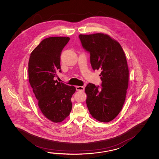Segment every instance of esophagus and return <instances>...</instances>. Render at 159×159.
Masks as SVG:
<instances>
[{"label":"esophagus","instance_id":"1","mask_svg":"<svg viewBox=\"0 0 159 159\" xmlns=\"http://www.w3.org/2000/svg\"><path fill=\"white\" fill-rule=\"evenodd\" d=\"M76 89L77 91H84L85 87L84 86H77L76 87Z\"/></svg>","mask_w":159,"mask_h":159}]
</instances>
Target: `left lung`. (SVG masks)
Listing matches in <instances>:
<instances>
[{
	"label": "left lung",
	"mask_w": 159,
	"mask_h": 159,
	"mask_svg": "<svg viewBox=\"0 0 159 159\" xmlns=\"http://www.w3.org/2000/svg\"><path fill=\"white\" fill-rule=\"evenodd\" d=\"M82 46L90 54L93 69L102 71V88L89 83L85 89L91 116L100 122L112 121L124 104L129 84V68L119 42L103 33L80 34Z\"/></svg>",
	"instance_id": "1"
}]
</instances>
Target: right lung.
Returning <instances> with one entry per match:
<instances>
[{
    "mask_svg": "<svg viewBox=\"0 0 159 159\" xmlns=\"http://www.w3.org/2000/svg\"><path fill=\"white\" fill-rule=\"evenodd\" d=\"M69 37L43 40L30 54L28 63L29 83L45 117L52 122L63 121L72 109L71 98L75 87L55 80L60 70V55Z\"/></svg>",
    "mask_w": 159,
    "mask_h": 159,
    "instance_id": "right-lung-1",
    "label": "right lung"
}]
</instances>
